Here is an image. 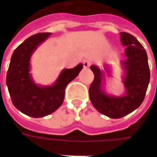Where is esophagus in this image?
I'll list each match as a JSON object with an SVG mask.
<instances>
[{"mask_svg": "<svg viewBox=\"0 0 157 157\" xmlns=\"http://www.w3.org/2000/svg\"><path fill=\"white\" fill-rule=\"evenodd\" d=\"M83 64L85 68H88V67H90V66L91 65V62L89 61V60H85V61L83 62Z\"/></svg>", "mask_w": 157, "mask_h": 157, "instance_id": "34e87169", "label": "esophagus"}]
</instances>
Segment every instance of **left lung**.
Returning a JSON list of instances; mask_svg holds the SVG:
<instances>
[{
	"label": "left lung",
	"instance_id": "obj_1",
	"mask_svg": "<svg viewBox=\"0 0 157 157\" xmlns=\"http://www.w3.org/2000/svg\"><path fill=\"white\" fill-rule=\"evenodd\" d=\"M120 39L125 46V59L121 62L123 69L121 81L124 93L117 96L105 90L106 80L112 76V69L105 65L101 70L90 66L94 79L90 87V98L98 112L112 119H118L131 113L142 104L150 81V70L146 50L139 41L127 33H120Z\"/></svg>",
	"mask_w": 157,
	"mask_h": 157
}]
</instances>
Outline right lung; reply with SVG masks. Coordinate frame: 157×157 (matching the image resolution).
I'll return each mask as SVG.
<instances>
[{
	"label": "right lung",
	"instance_id": "1",
	"mask_svg": "<svg viewBox=\"0 0 157 157\" xmlns=\"http://www.w3.org/2000/svg\"><path fill=\"white\" fill-rule=\"evenodd\" d=\"M50 34L37 33L18 45L11 56L6 75V85L13 106L34 118L51 114L63 104L66 86L83 68V64L79 63L73 68L62 70L52 85L36 83L31 73V59Z\"/></svg>",
	"mask_w": 157,
	"mask_h": 157
}]
</instances>
